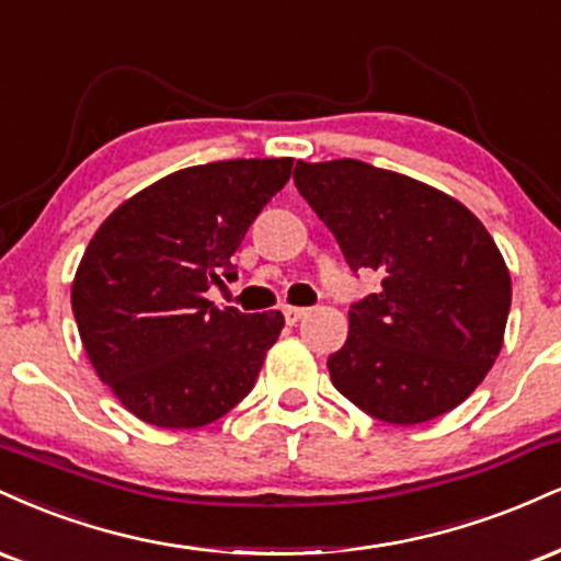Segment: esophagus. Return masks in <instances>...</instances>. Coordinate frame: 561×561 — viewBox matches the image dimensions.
<instances>
[{
	"label": "esophagus",
	"mask_w": 561,
	"mask_h": 561,
	"mask_svg": "<svg viewBox=\"0 0 561 561\" xmlns=\"http://www.w3.org/2000/svg\"><path fill=\"white\" fill-rule=\"evenodd\" d=\"M307 312H309L307 307H291V305L283 307V318H286L288 325H294V322H299L301 318H305Z\"/></svg>",
	"instance_id": "obj_1"
}]
</instances>
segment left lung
Masks as SVG:
<instances>
[{
    "label": "left lung",
    "instance_id": "1",
    "mask_svg": "<svg viewBox=\"0 0 561 561\" xmlns=\"http://www.w3.org/2000/svg\"><path fill=\"white\" fill-rule=\"evenodd\" d=\"M294 183L331 228L348 267L380 291L348 309L333 386L375 420L420 425L470 397L504 344L512 278L462 202L359 160L296 162Z\"/></svg>",
    "mask_w": 561,
    "mask_h": 561
}]
</instances>
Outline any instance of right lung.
I'll use <instances>...</instances> for the list:
<instances>
[{
    "label": "right lung",
    "mask_w": 561,
    "mask_h": 561,
    "mask_svg": "<svg viewBox=\"0 0 561 561\" xmlns=\"http://www.w3.org/2000/svg\"><path fill=\"white\" fill-rule=\"evenodd\" d=\"M294 160H226L160 178L99 226L72 280V314L102 383L144 423L191 431L254 388L278 341V309H217L230 256Z\"/></svg>",
    "instance_id": "right-lung-1"
}]
</instances>
